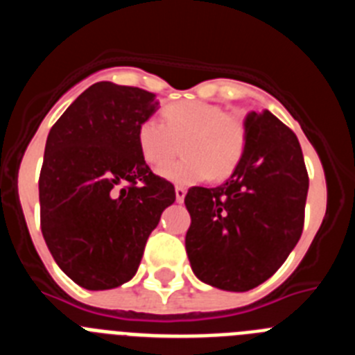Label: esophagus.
<instances>
[{
  "instance_id": "obj_1",
  "label": "esophagus",
  "mask_w": 355,
  "mask_h": 355,
  "mask_svg": "<svg viewBox=\"0 0 355 355\" xmlns=\"http://www.w3.org/2000/svg\"><path fill=\"white\" fill-rule=\"evenodd\" d=\"M184 196H187V188L175 187V200H178V202H183Z\"/></svg>"
}]
</instances>
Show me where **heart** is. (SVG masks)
I'll use <instances>...</instances> for the list:
<instances>
[{
    "label": "heart",
    "mask_w": 355,
    "mask_h": 355,
    "mask_svg": "<svg viewBox=\"0 0 355 355\" xmlns=\"http://www.w3.org/2000/svg\"><path fill=\"white\" fill-rule=\"evenodd\" d=\"M163 122L144 119L137 128V146L150 167L167 165L181 149L183 158L159 174L175 184L225 180L243 158L245 122L222 106L202 101H178L165 106Z\"/></svg>",
    "instance_id": "1"
}]
</instances>
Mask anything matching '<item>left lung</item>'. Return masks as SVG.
Wrapping results in <instances>:
<instances>
[{"label":"left lung","mask_w":355,"mask_h":355,"mask_svg":"<svg viewBox=\"0 0 355 355\" xmlns=\"http://www.w3.org/2000/svg\"><path fill=\"white\" fill-rule=\"evenodd\" d=\"M247 144L233 175L184 197L192 224L187 254L197 277L227 291L265 283L286 261L304 227L307 178L293 131L270 112H250Z\"/></svg>","instance_id":"1"}]
</instances>
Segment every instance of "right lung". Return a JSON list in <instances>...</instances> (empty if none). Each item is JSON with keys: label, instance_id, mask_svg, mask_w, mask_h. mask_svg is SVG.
<instances>
[{"label": "right lung", "instance_id": "obj_1", "mask_svg": "<svg viewBox=\"0 0 355 355\" xmlns=\"http://www.w3.org/2000/svg\"><path fill=\"white\" fill-rule=\"evenodd\" d=\"M153 92L99 81L64 112L46 140L40 229L56 265L87 290L128 283L150 231L175 200L153 174L137 128L158 110Z\"/></svg>", "mask_w": 355, "mask_h": 355}]
</instances>
